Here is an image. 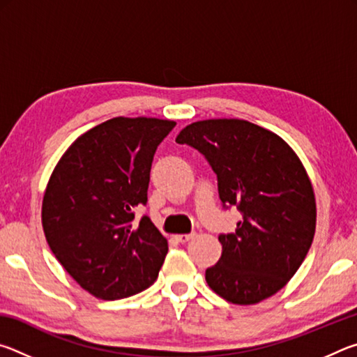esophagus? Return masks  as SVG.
<instances>
[{"label":"esophagus","instance_id":"esophagus-1","mask_svg":"<svg viewBox=\"0 0 357 357\" xmlns=\"http://www.w3.org/2000/svg\"><path fill=\"white\" fill-rule=\"evenodd\" d=\"M193 236H195V233H189V234H176V236H174V239H176L178 243L184 244V243H189L190 239H193Z\"/></svg>","mask_w":357,"mask_h":357}]
</instances>
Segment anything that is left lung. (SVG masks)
Listing matches in <instances>:
<instances>
[{"instance_id":"1","label":"left lung","mask_w":357,"mask_h":357,"mask_svg":"<svg viewBox=\"0 0 357 357\" xmlns=\"http://www.w3.org/2000/svg\"><path fill=\"white\" fill-rule=\"evenodd\" d=\"M176 143L206 157L223 206L243 213L236 231L219 236L222 257L206 269L209 288L238 305L271 298L296 274L315 236V192L298 154L244 119L197 121Z\"/></svg>"}]
</instances>
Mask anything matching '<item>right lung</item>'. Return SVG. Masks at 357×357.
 Returning a JSON list of instances; mask_svg holds the SVG:
<instances>
[{
	"label": "right lung",
	"mask_w": 357,
	"mask_h": 357,
	"mask_svg": "<svg viewBox=\"0 0 357 357\" xmlns=\"http://www.w3.org/2000/svg\"><path fill=\"white\" fill-rule=\"evenodd\" d=\"M170 119H108L70 144L48 179L42 228L53 255L88 293L104 301L134 296L155 282L168 252L149 217V172Z\"/></svg>",
	"instance_id": "right-lung-1"
}]
</instances>
